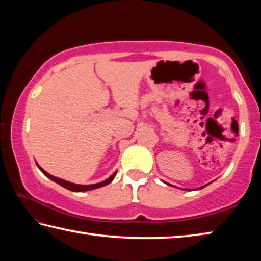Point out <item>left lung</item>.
I'll return each mask as SVG.
<instances>
[{
  "instance_id": "1",
  "label": "left lung",
  "mask_w": 261,
  "mask_h": 261,
  "mask_svg": "<svg viewBox=\"0 0 261 261\" xmlns=\"http://www.w3.org/2000/svg\"><path fill=\"white\" fill-rule=\"evenodd\" d=\"M165 184H167V185H170V186H173V185H171V184H168V182H165ZM208 185V184H207ZM207 185H205V186H207ZM205 186H202V187H199V188H197V189H202V188H204ZM173 187H175V186H173Z\"/></svg>"
}]
</instances>
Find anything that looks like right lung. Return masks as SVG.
<instances>
[{
  "label": "right lung",
  "instance_id": "add662e5",
  "mask_svg": "<svg viewBox=\"0 0 261 261\" xmlns=\"http://www.w3.org/2000/svg\"><path fill=\"white\" fill-rule=\"evenodd\" d=\"M36 165H38V167L40 168V171L42 172L45 176H48L50 180L55 181L56 184L61 185L62 187H64V188H66L68 190L75 191V193H81V191H88V190L97 189V188H100V187H103V186H107L114 179V176H116V174H117V171H116V172H113L112 174L108 177V179H105V180L100 181V182H96V184H93V185H79V184H74V182L64 180V179H62V177H58V176H55L53 174H50L49 172H47L44 170V168L40 166V164L38 162H36Z\"/></svg>",
  "mask_w": 261,
  "mask_h": 261
}]
</instances>
